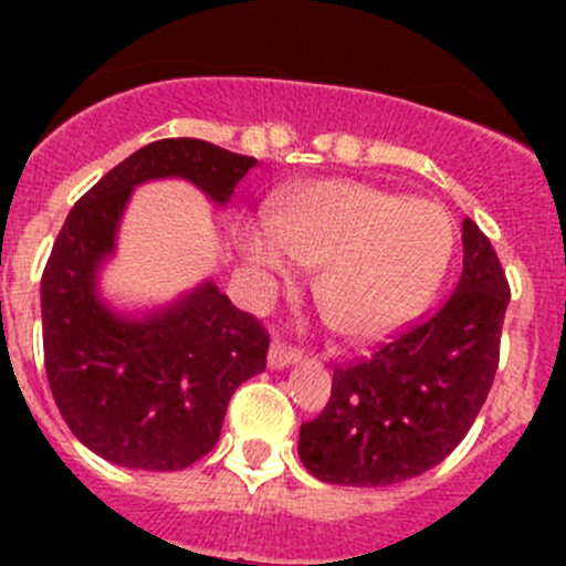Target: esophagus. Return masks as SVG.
Returning <instances> with one entry per match:
<instances>
[{"label": "esophagus", "mask_w": 566, "mask_h": 566, "mask_svg": "<svg viewBox=\"0 0 566 566\" xmlns=\"http://www.w3.org/2000/svg\"><path fill=\"white\" fill-rule=\"evenodd\" d=\"M298 358H301L298 347H287L284 342H273L271 350H268V364H271L273 369L290 367V364H295Z\"/></svg>", "instance_id": "obj_1"}]
</instances>
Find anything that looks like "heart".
Listing matches in <instances>:
<instances>
[{
  "label": "heart",
  "instance_id": "obj_1",
  "mask_svg": "<svg viewBox=\"0 0 566 566\" xmlns=\"http://www.w3.org/2000/svg\"><path fill=\"white\" fill-rule=\"evenodd\" d=\"M454 227L447 210L367 182H317L251 227L247 256L268 279L323 265L317 295L331 323L369 339L424 306L447 273Z\"/></svg>",
  "mask_w": 566,
  "mask_h": 566
}]
</instances>
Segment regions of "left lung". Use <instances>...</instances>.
<instances>
[{"instance_id":"obj_1","label":"left lung","mask_w":566,"mask_h":566,"mask_svg":"<svg viewBox=\"0 0 566 566\" xmlns=\"http://www.w3.org/2000/svg\"><path fill=\"white\" fill-rule=\"evenodd\" d=\"M506 304L499 254L465 219L454 293L369 356L334 367L328 402L301 424L306 471L328 484L384 488L447 460L493 386Z\"/></svg>"}]
</instances>
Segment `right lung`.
Here are the masks:
<instances>
[{
  "label": "right lung",
  "mask_w": 566,
  "mask_h": 566,
  "mask_svg": "<svg viewBox=\"0 0 566 566\" xmlns=\"http://www.w3.org/2000/svg\"><path fill=\"white\" fill-rule=\"evenodd\" d=\"M251 167L210 142L158 139L101 177L56 235L40 279L45 375L73 436L108 462L188 468L219 441L232 391L265 369V325L216 284L145 319L112 315L95 293L130 188L186 177L224 205Z\"/></svg>",
  "instance_id": "right-lung-1"
}]
</instances>
